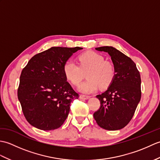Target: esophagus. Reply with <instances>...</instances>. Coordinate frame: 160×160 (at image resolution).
<instances>
[{
	"mask_svg": "<svg viewBox=\"0 0 160 160\" xmlns=\"http://www.w3.org/2000/svg\"><path fill=\"white\" fill-rule=\"evenodd\" d=\"M80 99H82V100H88V99H89V98H90V96H85V95H80Z\"/></svg>",
	"mask_w": 160,
	"mask_h": 160,
	"instance_id": "1",
	"label": "esophagus"
}]
</instances>
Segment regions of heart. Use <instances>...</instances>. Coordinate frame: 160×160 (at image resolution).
Listing matches in <instances>:
<instances>
[{
    "label": "heart",
    "instance_id": "obj_1",
    "mask_svg": "<svg viewBox=\"0 0 160 160\" xmlns=\"http://www.w3.org/2000/svg\"><path fill=\"white\" fill-rule=\"evenodd\" d=\"M78 64L73 61H67L63 67L64 74L67 80L73 85H78L82 80L84 73H87V80L81 83L78 90L84 93L96 92L98 87L106 89L115 78L114 64L105 60L104 57L93 52L82 53L78 58Z\"/></svg>",
    "mask_w": 160,
    "mask_h": 160
}]
</instances>
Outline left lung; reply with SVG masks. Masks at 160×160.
<instances>
[{"label":"left lung","instance_id":"left-lung-1","mask_svg":"<svg viewBox=\"0 0 160 160\" xmlns=\"http://www.w3.org/2000/svg\"><path fill=\"white\" fill-rule=\"evenodd\" d=\"M96 49L109 54L115 76L107 90L96 96L100 107L93 117L101 128L120 130L131 121L140 101V74L133 61L114 47L105 46Z\"/></svg>","mask_w":160,"mask_h":160}]
</instances>
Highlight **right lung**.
<instances>
[{
  "instance_id": "add662e5",
  "label": "right lung",
  "mask_w": 160,
  "mask_h": 160,
  "mask_svg": "<svg viewBox=\"0 0 160 160\" xmlns=\"http://www.w3.org/2000/svg\"><path fill=\"white\" fill-rule=\"evenodd\" d=\"M82 49L53 47L33 56L22 69L18 98L26 120L33 127L51 131L65 121L71 102L79 96L67 81L63 67Z\"/></svg>"
}]
</instances>
